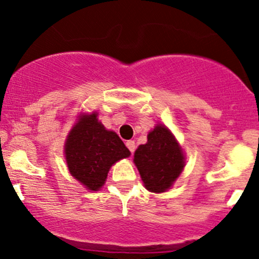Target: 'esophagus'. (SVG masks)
<instances>
[{"instance_id":"34e87169","label":"esophagus","mask_w":259,"mask_h":259,"mask_svg":"<svg viewBox=\"0 0 259 259\" xmlns=\"http://www.w3.org/2000/svg\"><path fill=\"white\" fill-rule=\"evenodd\" d=\"M126 146H127V148H128V150L131 151V154H133V152H135V150H136L135 140H128V142L126 143Z\"/></svg>"}]
</instances>
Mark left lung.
Here are the masks:
<instances>
[{
  "label": "left lung",
  "mask_w": 259,
  "mask_h": 259,
  "mask_svg": "<svg viewBox=\"0 0 259 259\" xmlns=\"http://www.w3.org/2000/svg\"><path fill=\"white\" fill-rule=\"evenodd\" d=\"M135 163L149 191L161 193L173 185L183 171V150L167 127L158 124L149 133L148 143L135 152Z\"/></svg>",
  "instance_id": "1"
}]
</instances>
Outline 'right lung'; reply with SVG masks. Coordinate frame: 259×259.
<instances>
[{"mask_svg": "<svg viewBox=\"0 0 259 259\" xmlns=\"http://www.w3.org/2000/svg\"><path fill=\"white\" fill-rule=\"evenodd\" d=\"M65 154L72 177L89 190L97 191L103 186L111 165L131 152L116 133L98 122L94 113L82 116L71 131Z\"/></svg>", "mask_w": 259, "mask_h": 259, "instance_id": "right-lung-1", "label": "right lung"}]
</instances>
